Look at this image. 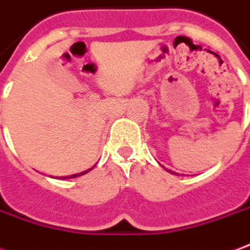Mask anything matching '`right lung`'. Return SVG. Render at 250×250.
<instances>
[{
	"label": "right lung",
	"mask_w": 250,
	"mask_h": 250,
	"mask_svg": "<svg viewBox=\"0 0 250 250\" xmlns=\"http://www.w3.org/2000/svg\"><path fill=\"white\" fill-rule=\"evenodd\" d=\"M89 170H92V167H90V169H88V170H85V172H83V173H77V174H73V176H70V177H78V176H83V174L88 173Z\"/></svg>",
	"instance_id": "obj_1"
}]
</instances>
